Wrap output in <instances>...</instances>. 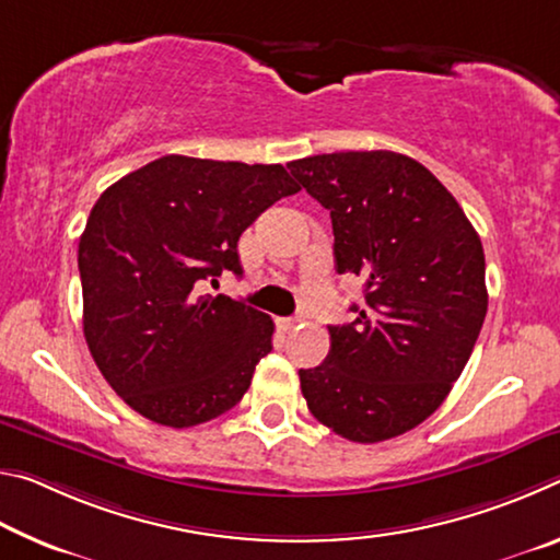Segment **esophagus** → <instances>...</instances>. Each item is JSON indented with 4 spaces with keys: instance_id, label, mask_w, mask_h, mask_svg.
I'll use <instances>...</instances> for the list:
<instances>
[{
    "instance_id": "34e87169",
    "label": "esophagus",
    "mask_w": 560,
    "mask_h": 560,
    "mask_svg": "<svg viewBox=\"0 0 560 560\" xmlns=\"http://www.w3.org/2000/svg\"><path fill=\"white\" fill-rule=\"evenodd\" d=\"M277 324H279L281 330H293V328H296V326L301 324V318H279Z\"/></svg>"
}]
</instances>
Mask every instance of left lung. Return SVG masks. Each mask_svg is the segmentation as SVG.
<instances>
[{
  "mask_svg": "<svg viewBox=\"0 0 560 560\" xmlns=\"http://www.w3.org/2000/svg\"><path fill=\"white\" fill-rule=\"evenodd\" d=\"M287 167L330 212L336 271L365 279V306L328 326V355L299 371L301 393L340 438H397L444 402L477 343L489 303L479 234L428 167L393 150Z\"/></svg>",
  "mask_w": 560,
  "mask_h": 560,
  "instance_id": "left-lung-1",
  "label": "left lung"
}]
</instances>
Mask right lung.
<instances>
[{"label": "right lung", "instance_id": "1", "mask_svg": "<svg viewBox=\"0 0 560 560\" xmlns=\"http://www.w3.org/2000/svg\"><path fill=\"white\" fill-rule=\"evenodd\" d=\"M299 189L281 165L165 155L98 197L79 242L83 336L132 410L183 430L249 390L273 320L200 289L242 277V232Z\"/></svg>", "mask_w": 560, "mask_h": 560}]
</instances>
